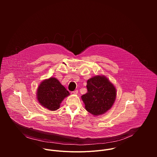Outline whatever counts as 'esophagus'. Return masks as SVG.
<instances>
[{
	"instance_id": "esophagus-1",
	"label": "esophagus",
	"mask_w": 157,
	"mask_h": 157,
	"mask_svg": "<svg viewBox=\"0 0 157 157\" xmlns=\"http://www.w3.org/2000/svg\"><path fill=\"white\" fill-rule=\"evenodd\" d=\"M78 93V90H77V89H76V90H75L74 91H73V93L74 94H77Z\"/></svg>"
}]
</instances>
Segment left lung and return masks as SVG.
I'll list each match as a JSON object with an SVG mask.
<instances>
[{
	"label": "left lung",
	"mask_w": 157,
	"mask_h": 157,
	"mask_svg": "<svg viewBox=\"0 0 157 157\" xmlns=\"http://www.w3.org/2000/svg\"><path fill=\"white\" fill-rule=\"evenodd\" d=\"M87 93L81 96L87 112L94 116L104 114L113 106L116 89L105 76H96L87 81Z\"/></svg>",
	"instance_id": "1"
}]
</instances>
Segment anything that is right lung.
<instances>
[{
	"instance_id": "1",
	"label": "right lung",
	"mask_w": 157,
	"mask_h": 157,
	"mask_svg": "<svg viewBox=\"0 0 157 157\" xmlns=\"http://www.w3.org/2000/svg\"><path fill=\"white\" fill-rule=\"evenodd\" d=\"M70 93L55 78L43 81L37 91V99L43 107L50 110L59 109L61 101Z\"/></svg>"
}]
</instances>
